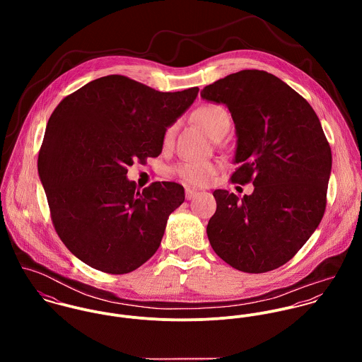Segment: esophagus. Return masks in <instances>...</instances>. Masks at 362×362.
<instances>
[{
	"mask_svg": "<svg viewBox=\"0 0 362 362\" xmlns=\"http://www.w3.org/2000/svg\"><path fill=\"white\" fill-rule=\"evenodd\" d=\"M197 194H198L197 189H194V188H185V198H187L188 201L192 199V198H195Z\"/></svg>",
	"mask_w": 362,
	"mask_h": 362,
	"instance_id": "obj_1",
	"label": "esophagus"
}]
</instances>
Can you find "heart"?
Masks as SVG:
<instances>
[{
  "mask_svg": "<svg viewBox=\"0 0 362 362\" xmlns=\"http://www.w3.org/2000/svg\"><path fill=\"white\" fill-rule=\"evenodd\" d=\"M197 122L204 128V131L211 139L218 138L223 134H227L230 129V115L227 110L217 104H206L199 107L194 114ZM175 127H170L164 132V145H170L174 139ZM217 171V165L210 161H181L175 165L177 175L188 184L202 185L207 182L214 173Z\"/></svg>",
  "mask_w": 362,
  "mask_h": 362,
  "instance_id": "obj_1",
  "label": "heart"
}]
</instances>
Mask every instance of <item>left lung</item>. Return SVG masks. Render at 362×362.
Instances as JSON below:
<instances>
[{
  "label": "left lung",
  "mask_w": 362,
  "mask_h": 362,
  "mask_svg": "<svg viewBox=\"0 0 362 362\" xmlns=\"http://www.w3.org/2000/svg\"><path fill=\"white\" fill-rule=\"evenodd\" d=\"M201 98L231 112L240 165L231 181L255 187L243 199L226 189L213 192L209 243L237 270L277 269L304 247L325 213L332 152L320 121L294 89L258 69L230 74Z\"/></svg>",
  "instance_id": "1"
}]
</instances>
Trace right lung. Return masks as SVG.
<instances>
[{
	"label": "right lung",
	"mask_w": 362,
	"mask_h": 362,
	"mask_svg": "<svg viewBox=\"0 0 362 362\" xmlns=\"http://www.w3.org/2000/svg\"><path fill=\"white\" fill-rule=\"evenodd\" d=\"M198 92H158L108 75L57 105L37 170L55 231L76 258L124 274L155 255L168 216L185 199L184 187L164 181L139 191L127 167L161 153L165 129Z\"/></svg>",
	"instance_id": "add662e5"
}]
</instances>
